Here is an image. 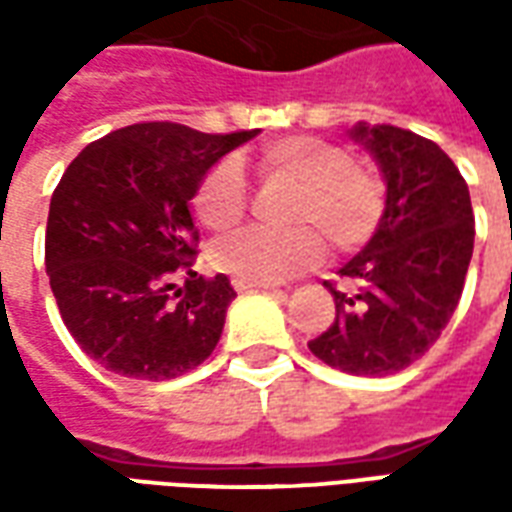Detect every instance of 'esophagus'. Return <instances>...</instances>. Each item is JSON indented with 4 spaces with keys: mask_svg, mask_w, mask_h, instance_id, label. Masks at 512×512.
Instances as JSON below:
<instances>
[{
    "mask_svg": "<svg viewBox=\"0 0 512 512\" xmlns=\"http://www.w3.org/2000/svg\"><path fill=\"white\" fill-rule=\"evenodd\" d=\"M233 288L238 293H246V290H274L271 285H255V282H244V279H233Z\"/></svg>",
    "mask_w": 512,
    "mask_h": 512,
    "instance_id": "obj_1",
    "label": "esophagus"
}]
</instances>
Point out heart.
<instances>
[{
  "label": "heart",
  "mask_w": 512,
  "mask_h": 512,
  "mask_svg": "<svg viewBox=\"0 0 512 512\" xmlns=\"http://www.w3.org/2000/svg\"><path fill=\"white\" fill-rule=\"evenodd\" d=\"M263 180L296 186L290 222L304 224L288 233L257 227L222 235L211 246V263L255 285H274L318 266L326 255V233L337 249H356L384 219V180L365 161L345 158L343 147L315 136H285L260 150ZM194 211L211 230L233 227L246 211L244 169L233 158L213 164L194 191ZM315 223L318 231L310 228Z\"/></svg>",
  "instance_id": "heart-1"
}]
</instances>
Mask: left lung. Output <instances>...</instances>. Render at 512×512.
I'll return each mask as SVG.
<instances>
[{
	"label": "left lung",
	"mask_w": 512,
	"mask_h": 512,
	"mask_svg": "<svg viewBox=\"0 0 512 512\" xmlns=\"http://www.w3.org/2000/svg\"><path fill=\"white\" fill-rule=\"evenodd\" d=\"M348 136L386 183L384 219L365 249L323 282L337 318L310 351L351 376H392L439 340L463 293L474 249L469 186L436 142L395 126L356 123Z\"/></svg>",
	"instance_id": "1"
}]
</instances>
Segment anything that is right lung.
Listing matches in <instances>:
<instances>
[{
    "mask_svg": "<svg viewBox=\"0 0 512 512\" xmlns=\"http://www.w3.org/2000/svg\"><path fill=\"white\" fill-rule=\"evenodd\" d=\"M257 134L139 123L95 139L68 164L51 194L46 274L68 332L98 365L167 381L213 354L235 290L224 274L191 271L189 202L205 172Z\"/></svg>",
    "mask_w": 512,
    "mask_h": 512,
    "instance_id": "add662e5",
    "label": "right lung"
}]
</instances>
